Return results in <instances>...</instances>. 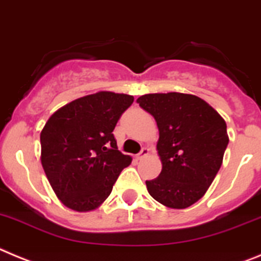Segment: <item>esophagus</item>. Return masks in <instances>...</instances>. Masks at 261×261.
<instances>
[{"mask_svg": "<svg viewBox=\"0 0 261 261\" xmlns=\"http://www.w3.org/2000/svg\"><path fill=\"white\" fill-rule=\"evenodd\" d=\"M148 153H149V149H148V148H143L142 151H140L139 153L136 154V159H138V160L144 159L145 156H148Z\"/></svg>", "mask_w": 261, "mask_h": 261, "instance_id": "34e87169", "label": "esophagus"}]
</instances>
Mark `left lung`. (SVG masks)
Returning <instances> with one entry per match:
<instances>
[{"mask_svg": "<svg viewBox=\"0 0 261 261\" xmlns=\"http://www.w3.org/2000/svg\"><path fill=\"white\" fill-rule=\"evenodd\" d=\"M136 102L153 116L159 127L163 170L145 180L148 192L168 208L192 205L221 168L229 143L226 122L203 98L189 93H148Z\"/></svg>", "mask_w": 261, "mask_h": 261, "instance_id": "8db88e82", "label": "left lung"}]
</instances>
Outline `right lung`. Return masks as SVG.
Here are the masks:
<instances>
[{
    "label": "right lung",
    "instance_id": "right-lung-1",
    "mask_svg": "<svg viewBox=\"0 0 261 261\" xmlns=\"http://www.w3.org/2000/svg\"><path fill=\"white\" fill-rule=\"evenodd\" d=\"M125 93L100 91L51 114L40 134L41 165L63 205L88 212L101 205L131 157L118 151L113 130L133 104Z\"/></svg>",
    "mask_w": 261,
    "mask_h": 261
}]
</instances>
